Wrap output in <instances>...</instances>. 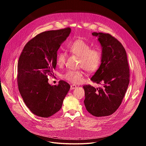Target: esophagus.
<instances>
[{"label":"esophagus","mask_w":146,"mask_h":146,"mask_svg":"<svg viewBox=\"0 0 146 146\" xmlns=\"http://www.w3.org/2000/svg\"><path fill=\"white\" fill-rule=\"evenodd\" d=\"M77 87V86L74 84H73V85H71L70 86V90H74V88H76Z\"/></svg>","instance_id":"obj_1"}]
</instances>
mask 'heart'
I'll return each instance as SVG.
<instances>
[{
    "mask_svg": "<svg viewBox=\"0 0 146 146\" xmlns=\"http://www.w3.org/2000/svg\"><path fill=\"white\" fill-rule=\"evenodd\" d=\"M67 49L72 54L80 57L79 66L89 73L96 72L99 68L102 58L101 51L96 48H92L91 45L81 38L76 39L68 43ZM67 59V55L64 52H59L56 56V65L63 66ZM84 73L81 70H68L62 77L65 80L73 83H80Z\"/></svg>",
    "mask_w": 146,
    "mask_h": 146,
    "instance_id": "1",
    "label": "heart"
}]
</instances>
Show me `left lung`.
<instances>
[{
  "mask_svg": "<svg viewBox=\"0 0 146 146\" xmlns=\"http://www.w3.org/2000/svg\"><path fill=\"white\" fill-rule=\"evenodd\" d=\"M102 47L101 64L91 80L102 88L85 85L84 105L95 117L108 116L119 108L129 83L130 72L126 51L110 34L93 32Z\"/></svg>",
  "mask_w": 146,
  "mask_h": 146,
  "instance_id": "obj_1",
  "label": "left lung"
}]
</instances>
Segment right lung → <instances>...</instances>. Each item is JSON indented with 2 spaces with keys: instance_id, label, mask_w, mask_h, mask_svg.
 I'll use <instances>...</instances> for the list:
<instances>
[{
  "instance_id": "1",
  "label": "right lung",
  "mask_w": 146,
  "mask_h": 146,
  "mask_svg": "<svg viewBox=\"0 0 146 146\" xmlns=\"http://www.w3.org/2000/svg\"><path fill=\"white\" fill-rule=\"evenodd\" d=\"M70 32L66 28L39 33L26 44L19 56L18 90L27 106L37 116L48 118L58 112L70 88L64 80L56 86L48 82V76H54L57 51Z\"/></svg>"
}]
</instances>
